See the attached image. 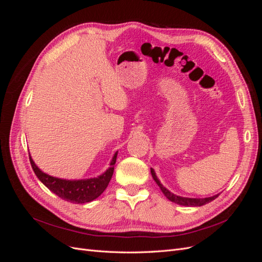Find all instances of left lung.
I'll return each mask as SVG.
<instances>
[{
    "label": "left lung",
    "mask_w": 262,
    "mask_h": 262,
    "mask_svg": "<svg viewBox=\"0 0 262 262\" xmlns=\"http://www.w3.org/2000/svg\"><path fill=\"white\" fill-rule=\"evenodd\" d=\"M150 173H152V176L154 178V180L156 181V184L158 185V187L161 188L162 192L167 196V199L170 200L171 202H175L177 204H180V205H185V207H201V205H204L207 204L211 201H213L214 199H216V198L220 195V194H216V195H213V196H210V198H203V199H192V198H182V196H179V195H176L171 193L168 189H166L162 184L161 181L158 180L156 173L154 171L153 168H150Z\"/></svg>",
    "instance_id": "obj_1"
}]
</instances>
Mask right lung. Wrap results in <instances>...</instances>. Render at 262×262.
Listing matches in <instances>:
<instances>
[{
	"label": "right lung",
	"instance_id": "1",
	"mask_svg": "<svg viewBox=\"0 0 262 262\" xmlns=\"http://www.w3.org/2000/svg\"><path fill=\"white\" fill-rule=\"evenodd\" d=\"M117 154L118 153L115 154L112 163H110V168L106 172L102 173L98 178L85 180H66L49 176L37 167L30 156L29 161L36 176L53 193L69 202L86 203L95 200L105 191L110 179L113 177Z\"/></svg>",
	"mask_w": 262,
	"mask_h": 262
}]
</instances>
